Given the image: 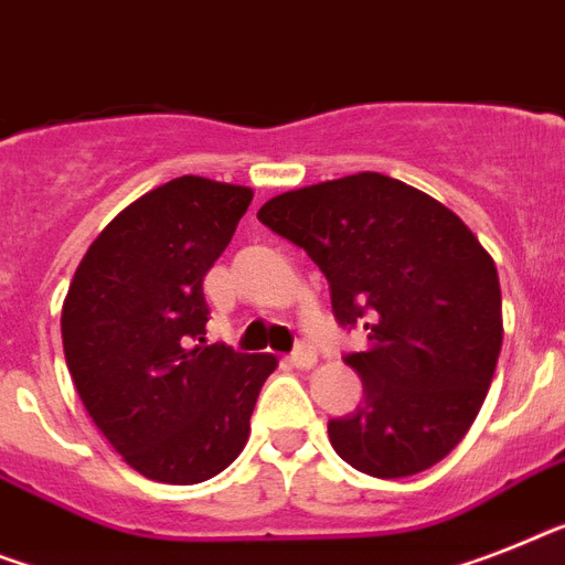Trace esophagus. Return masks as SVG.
Segmentation results:
<instances>
[{"label": "esophagus", "instance_id": "1", "mask_svg": "<svg viewBox=\"0 0 565 565\" xmlns=\"http://www.w3.org/2000/svg\"><path fill=\"white\" fill-rule=\"evenodd\" d=\"M288 361H291V366H297V370H309V366H315L317 361V352L311 343H297V349H294L291 355H288Z\"/></svg>", "mask_w": 565, "mask_h": 565}]
</instances>
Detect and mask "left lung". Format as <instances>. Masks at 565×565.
<instances>
[{"label":"left lung","mask_w":565,"mask_h":565,"mask_svg":"<svg viewBox=\"0 0 565 565\" xmlns=\"http://www.w3.org/2000/svg\"><path fill=\"white\" fill-rule=\"evenodd\" d=\"M256 218L315 259L338 323L363 326L370 340L343 358L363 401L329 422L340 459L377 479L445 459L477 418L502 349L500 277L470 227L381 172L274 195Z\"/></svg>","instance_id":"8db88e82"}]
</instances>
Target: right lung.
<instances>
[{
  "label": "right lung",
  "mask_w": 565,
  "mask_h": 565,
  "mask_svg": "<svg viewBox=\"0 0 565 565\" xmlns=\"http://www.w3.org/2000/svg\"><path fill=\"white\" fill-rule=\"evenodd\" d=\"M248 188L181 175L92 242L63 306L83 407L129 468L167 484L216 477L248 441L274 355L207 343L204 274L248 210Z\"/></svg>",
  "instance_id": "1"
}]
</instances>
